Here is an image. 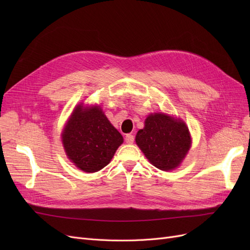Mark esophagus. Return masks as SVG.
<instances>
[{"label":"esophagus","mask_w":250,"mask_h":250,"mask_svg":"<svg viewBox=\"0 0 250 250\" xmlns=\"http://www.w3.org/2000/svg\"><path fill=\"white\" fill-rule=\"evenodd\" d=\"M125 141L127 144H132L134 142V135L133 134H126Z\"/></svg>","instance_id":"34e87169"}]
</instances>
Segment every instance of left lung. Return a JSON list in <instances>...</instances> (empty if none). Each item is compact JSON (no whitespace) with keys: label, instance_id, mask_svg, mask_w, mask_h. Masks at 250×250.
Wrapping results in <instances>:
<instances>
[{"label":"left lung","instance_id":"obj_1","mask_svg":"<svg viewBox=\"0 0 250 250\" xmlns=\"http://www.w3.org/2000/svg\"><path fill=\"white\" fill-rule=\"evenodd\" d=\"M138 146L154 167L163 171L175 169L191 146L188 127L180 120L165 113H153L135 137Z\"/></svg>","mask_w":250,"mask_h":250}]
</instances>
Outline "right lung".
Wrapping results in <instances>:
<instances>
[{
    "label": "right lung",
    "instance_id": "1",
    "mask_svg": "<svg viewBox=\"0 0 250 250\" xmlns=\"http://www.w3.org/2000/svg\"><path fill=\"white\" fill-rule=\"evenodd\" d=\"M62 143L66 155L80 170L93 173L107 166L123 137L100 106H77L64 127Z\"/></svg>",
    "mask_w": 250,
    "mask_h": 250
}]
</instances>
